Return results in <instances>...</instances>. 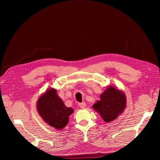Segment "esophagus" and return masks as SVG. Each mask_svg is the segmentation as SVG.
Instances as JSON below:
<instances>
[{"mask_svg":"<svg viewBox=\"0 0 160 160\" xmlns=\"http://www.w3.org/2000/svg\"><path fill=\"white\" fill-rule=\"evenodd\" d=\"M79 106H80V108H82V109H85V108L86 107V103H85V102L80 103Z\"/></svg>","mask_w":160,"mask_h":160,"instance_id":"34e87169","label":"esophagus"}]
</instances>
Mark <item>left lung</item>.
<instances>
[{"label": "left lung", "mask_w": 160, "mask_h": 160, "mask_svg": "<svg viewBox=\"0 0 160 160\" xmlns=\"http://www.w3.org/2000/svg\"><path fill=\"white\" fill-rule=\"evenodd\" d=\"M126 102V94L123 91L109 85L100 94V100L94 103L92 108L105 122L109 123L123 112Z\"/></svg>", "instance_id": "1"}]
</instances>
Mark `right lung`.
<instances>
[{
    "mask_svg": "<svg viewBox=\"0 0 160 160\" xmlns=\"http://www.w3.org/2000/svg\"><path fill=\"white\" fill-rule=\"evenodd\" d=\"M37 110L48 125L57 130L63 129L67 126L69 116L74 112L72 108L66 107L54 88H48L39 97Z\"/></svg>",
    "mask_w": 160,
    "mask_h": 160,
    "instance_id": "right-lung-1",
    "label": "right lung"
}]
</instances>
